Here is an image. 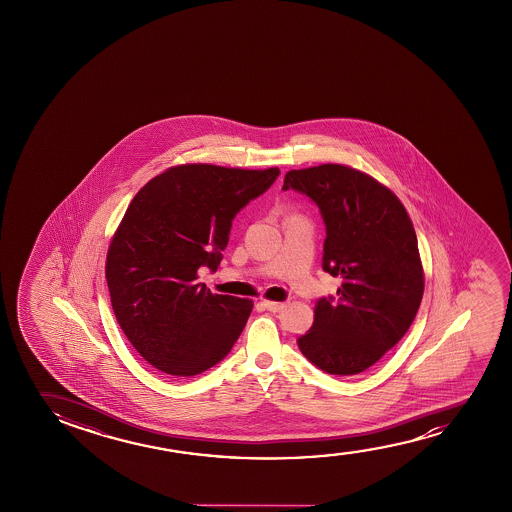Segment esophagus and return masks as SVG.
Segmentation results:
<instances>
[{"instance_id": "esophagus-1", "label": "esophagus", "mask_w": 512, "mask_h": 512, "mask_svg": "<svg viewBox=\"0 0 512 512\" xmlns=\"http://www.w3.org/2000/svg\"><path fill=\"white\" fill-rule=\"evenodd\" d=\"M262 304H264L269 311H273V313H280V311L287 308V302L264 301Z\"/></svg>"}]
</instances>
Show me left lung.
<instances>
[{
	"label": "left lung",
	"mask_w": 512,
	"mask_h": 512,
	"mask_svg": "<svg viewBox=\"0 0 512 512\" xmlns=\"http://www.w3.org/2000/svg\"><path fill=\"white\" fill-rule=\"evenodd\" d=\"M311 197L327 227L323 269L341 276L336 301L320 299L299 348L316 367L355 376L399 343L425 290L418 239L386 185L344 164L292 169L283 190Z\"/></svg>",
	"instance_id": "left-lung-1"
}]
</instances>
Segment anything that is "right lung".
<instances>
[{"label": "right lung", "mask_w": 512, "mask_h": 512, "mask_svg": "<svg viewBox=\"0 0 512 512\" xmlns=\"http://www.w3.org/2000/svg\"><path fill=\"white\" fill-rule=\"evenodd\" d=\"M278 175V168L178 164L127 206L106 253V283L120 329L155 369L196 376L238 341L253 301L213 294L197 271H217L232 218Z\"/></svg>", "instance_id": "right-lung-1"}]
</instances>
